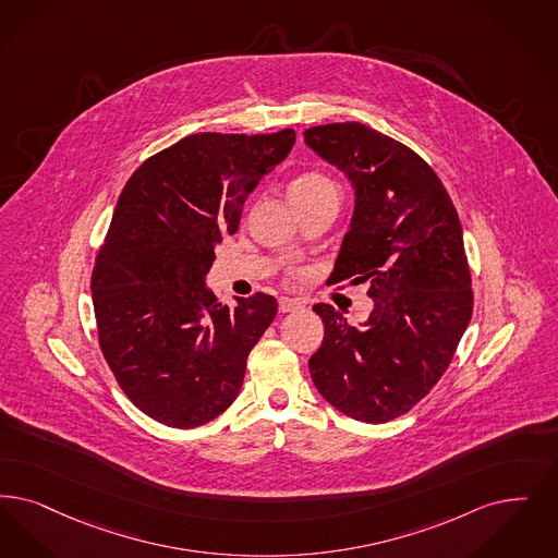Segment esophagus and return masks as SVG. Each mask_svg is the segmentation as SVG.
Here are the masks:
<instances>
[{"mask_svg":"<svg viewBox=\"0 0 558 558\" xmlns=\"http://www.w3.org/2000/svg\"><path fill=\"white\" fill-rule=\"evenodd\" d=\"M278 307H280V312L282 313L296 312V310H303V303H301V301H296V299L282 296V299H280V303H278Z\"/></svg>","mask_w":558,"mask_h":558,"instance_id":"esophagus-1","label":"esophagus"}]
</instances>
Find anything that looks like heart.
<instances>
[{"label": "heart", "instance_id": "b5f03b06", "mask_svg": "<svg viewBox=\"0 0 558 558\" xmlns=\"http://www.w3.org/2000/svg\"><path fill=\"white\" fill-rule=\"evenodd\" d=\"M332 180L326 179L324 174H317V172H305L301 174L299 179L294 180L290 184L289 195L292 197H307L313 193H319V191H326V189H332Z\"/></svg>", "mask_w": 558, "mask_h": 558}]
</instances>
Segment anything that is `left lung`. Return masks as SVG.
I'll list each match as a JSON object with an SVG mask.
<instances>
[{"label":"left lung","instance_id":"left-lung-1","mask_svg":"<svg viewBox=\"0 0 558 558\" xmlns=\"http://www.w3.org/2000/svg\"><path fill=\"white\" fill-rule=\"evenodd\" d=\"M305 143L355 191L328 282H367L359 326L317 303L322 347L310 359L319 395L344 415L384 424L422 401L468 330L473 292L463 228L436 172L399 141L359 122L305 131Z\"/></svg>","mask_w":558,"mask_h":558}]
</instances>
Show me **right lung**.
<instances>
[{
  "instance_id": "add662e5",
  "label": "right lung",
  "mask_w": 558,
  "mask_h": 558,
  "mask_svg": "<svg viewBox=\"0 0 558 558\" xmlns=\"http://www.w3.org/2000/svg\"><path fill=\"white\" fill-rule=\"evenodd\" d=\"M294 138L292 129L191 134L141 163L120 193L90 278L99 347L124 395L159 424H207L239 397L278 303L257 292L228 307L205 278Z\"/></svg>"
}]
</instances>
